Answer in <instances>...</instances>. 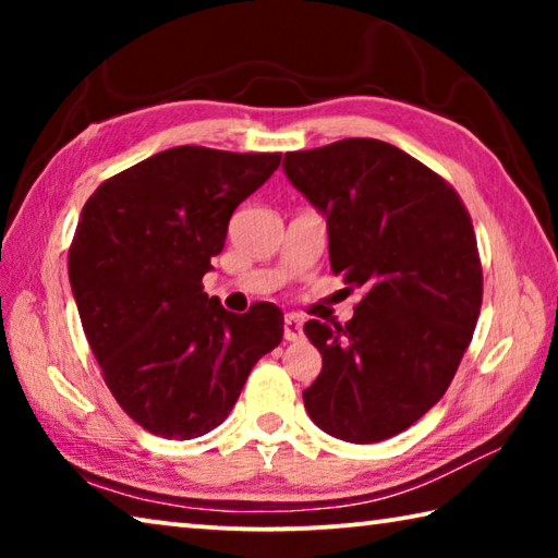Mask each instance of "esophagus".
<instances>
[{
    "mask_svg": "<svg viewBox=\"0 0 558 558\" xmlns=\"http://www.w3.org/2000/svg\"><path fill=\"white\" fill-rule=\"evenodd\" d=\"M282 337L288 342H295V339L302 337V319L295 315H286V323H282Z\"/></svg>",
    "mask_w": 558,
    "mask_h": 558,
    "instance_id": "obj_1",
    "label": "esophagus"
}]
</instances>
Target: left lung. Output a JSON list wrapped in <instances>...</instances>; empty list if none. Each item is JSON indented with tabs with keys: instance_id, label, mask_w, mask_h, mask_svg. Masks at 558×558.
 Listing matches in <instances>:
<instances>
[{
	"instance_id": "8db88e82",
	"label": "left lung",
	"mask_w": 558,
	"mask_h": 558,
	"mask_svg": "<svg viewBox=\"0 0 558 558\" xmlns=\"http://www.w3.org/2000/svg\"><path fill=\"white\" fill-rule=\"evenodd\" d=\"M282 169L327 219L335 276L364 290L344 327L305 325L323 372L302 401L329 436L386 440L442 399L477 325L470 214L446 179L381 140L288 153Z\"/></svg>"
}]
</instances>
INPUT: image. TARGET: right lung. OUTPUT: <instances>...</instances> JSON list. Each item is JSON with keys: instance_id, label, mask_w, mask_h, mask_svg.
<instances>
[{"instance_id": "right-lung-1", "label": "right lung", "mask_w": 558, "mask_h": 558, "mask_svg": "<svg viewBox=\"0 0 558 558\" xmlns=\"http://www.w3.org/2000/svg\"><path fill=\"white\" fill-rule=\"evenodd\" d=\"M278 165V153L182 145L110 177L83 206L69 251L83 332L122 411L159 438L214 430L280 344L272 302L235 315L202 286L235 206Z\"/></svg>"}]
</instances>
